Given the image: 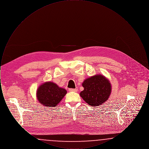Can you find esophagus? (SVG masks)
I'll use <instances>...</instances> for the list:
<instances>
[{
    "label": "esophagus",
    "mask_w": 149,
    "mask_h": 149,
    "mask_svg": "<svg viewBox=\"0 0 149 149\" xmlns=\"http://www.w3.org/2000/svg\"><path fill=\"white\" fill-rule=\"evenodd\" d=\"M69 91L70 92H77L78 91V89H77V88H75V89H72V88H70V89H69Z\"/></svg>",
    "instance_id": "obj_1"
}]
</instances>
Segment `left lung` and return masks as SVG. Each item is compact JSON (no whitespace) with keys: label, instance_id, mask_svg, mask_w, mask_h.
Wrapping results in <instances>:
<instances>
[{"label":"left lung","instance_id":"1","mask_svg":"<svg viewBox=\"0 0 149 149\" xmlns=\"http://www.w3.org/2000/svg\"><path fill=\"white\" fill-rule=\"evenodd\" d=\"M84 90L80 93L86 103L92 106H98L109 98L111 85L109 80L102 75L86 79L82 83Z\"/></svg>","mask_w":149,"mask_h":149}]
</instances>
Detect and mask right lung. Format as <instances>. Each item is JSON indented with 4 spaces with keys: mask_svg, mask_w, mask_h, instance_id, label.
I'll return each mask as SVG.
<instances>
[{
    "mask_svg": "<svg viewBox=\"0 0 149 149\" xmlns=\"http://www.w3.org/2000/svg\"><path fill=\"white\" fill-rule=\"evenodd\" d=\"M67 91L53 82H46L37 89V100L42 106L55 107L64 98Z\"/></svg>",
    "mask_w": 149,
    "mask_h": 149,
    "instance_id": "right-lung-1",
    "label": "right lung"
}]
</instances>
